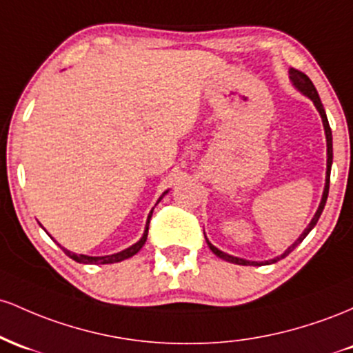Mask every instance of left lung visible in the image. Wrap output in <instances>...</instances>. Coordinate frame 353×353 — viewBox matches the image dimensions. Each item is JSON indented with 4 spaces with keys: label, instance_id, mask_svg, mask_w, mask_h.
<instances>
[{
    "label": "left lung",
    "instance_id": "obj_1",
    "mask_svg": "<svg viewBox=\"0 0 353 353\" xmlns=\"http://www.w3.org/2000/svg\"><path fill=\"white\" fill-rule=\"evenodd\" d=\"M288 78H290L292 86H294V88H295L296 91H300V93H302L303 97L310 98L312 103H314V105H315L316 112H319V114H320V118H322L323 130H325V140H327V173H325V187H323L322 200H320V205H319V208H316V212H315L314 219H312L310 223H308V227L303 230L302 235H300L299 239H296V240L294 241V243H292L290 247H288L287 250H285V252L282 253V255L275 256V259H270V260H265V262H255V260H245V259H240V256H233V255H230V253L221 252L220 248H216L215 245H213L212 241H210V240L207 239V235H205V240H207V245H208L210 250H212L213 253H215L216 256H220V259H223L225 262L236 263V265H253V267H259V265H270V263H275V262H279V260L285 259V256H287L288 253H290V252H294V248L299 247V245L302 243V241H303L305 236H307L308 233L312 232V228H314L315 225H316V221H319L320 215H322V212H323V207H325V203H327V196H328V185H330L332 160H334V148H332V130H330V125H328V120H327L325 110H323L322 101H320L319 93H316V90H315V86H314V83L310 81V78H308L307 74H303L302 71L294 70V68L288 70Z\"/></svg>",
    "mask_w": 353,
    "mask_h": 353
}]
</instances>
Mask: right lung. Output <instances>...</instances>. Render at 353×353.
<instances>
[{"instance_id": "add662e5", "label": "right lung", "mask_w": 353, "mask_h": 353, "mask_svg": "<svg viewBox=\"0 0 353 353\" xmlns=\"http://www.w3.org/2000/svg\"><path fill=\"white\" fill-rule=\"evenodd\" d=\"M166 193H168V190H166V192H163V195H161L160 198H158V201L161 200V198H163ZM157 201V203H158ZM152 213H153V210L152 212H150V215H148V219H146V225H145V232H143V235H141V239L137 241V243H133L132 247H128V248H125V250H121V252H118V253H112V255H103V256H90V255H83V253H74V252H70V250H66L65 247H61V245H59V247L63 248V252L66 253V255L70 256V259H73L74 262H78V263H88V265H106V263H118V262H123V260H126V259H130V256H133V255H137L138 252L141 250V247H143L145 245V241H146V236H148V225H150V219H152Z\"/></svg>"}]
</instances>
